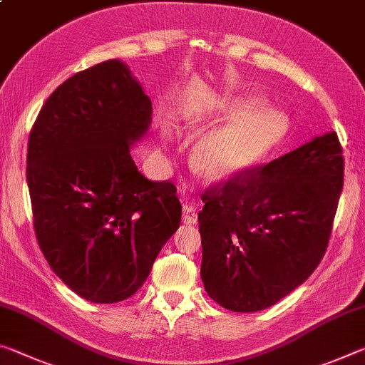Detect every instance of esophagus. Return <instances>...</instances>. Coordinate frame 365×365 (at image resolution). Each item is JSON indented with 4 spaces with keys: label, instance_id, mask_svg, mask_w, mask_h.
I'll return each mask as SVG.
<instances>
[{
    "label": "esophagus",
    "instance_id": "34e87169",
    "mask_svg": "<svg viewBox=\"0 0 365 365\" xmlns=\"http://www.w3.org/2000/svg\"><path fill=\"white\" fill-rule=\"evenodd\" d=\"M183 222L185 224H196L198 222V212H196L195 206L192 205H183Z\"/></svg>",
    "mask_w": 365,
    "mask_h": 365
}]
</instances>
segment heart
I'll use <instances>...</instances> for the list:
<instances>
[{
	"instance_id": "obj_1",
	"label": "heart",
	"mask_w": 365,
	"mask_h": 365,
	"mask_svg": "<svg viewBox=\"0 0 365 365\" xmlns=\"http://www.w3.org/2000/svg\"><path fill=\"white\" fill-rule=\"evenodd\" d=\"M219 117H232L203 136L193 164L212 178L232 177L258 165L284 141L289 120L279 110L264 107L262 97H232L219 108Z\"/></svg>"
}]
</instances>
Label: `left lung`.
I'll return each instance as SVG.
<instances>
[{
	"instance_id": "8db88e82",
	"label": "left lung",
	"mask_w": 365,
	"mask_h": 365,
	"mask_svg": "<svg viewBox=\"0 0 365 365\" xmlns=\"http://www.w3.org/2000/svg\"><path fill=\"white\" fill-rule=\"evenodd\" d=\"M343 177V149L329 131L207 190L198 212L207 296L245 314L302 284L325 255Z\"/></svg>"
}]
</instances>
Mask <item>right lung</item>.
Returning <instances> with one entry per match:
<instances>
[{"mask_svg":"<svg viewBox=\"0 0 365 365\" xmlns=\"http://www.w3.org/2000/svg\"><path fill=\"white\" fill-rule=\"evenodd\" d=\"M151 99L120 60L58 86L29 136L34 227L53 273L86 300L131 297L175 234L170 182L148 180L130 149L149 131Z\"/></svg>","mask_w":365,"mask_h":365,"instance_id":"add662e5","label":"right lung"}]
</instances>
